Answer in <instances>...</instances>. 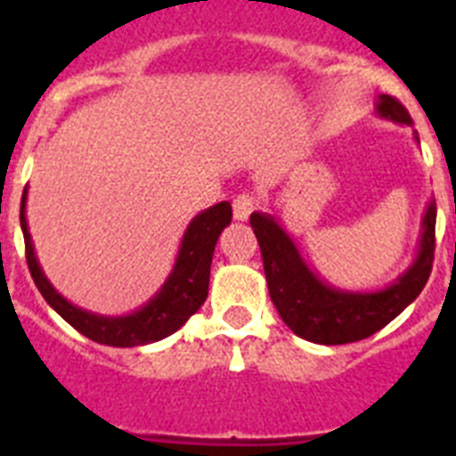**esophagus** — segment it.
<instances>
[{
    "label": "esophagus",
    "mask_w": 456,
    "mask_h": 456,
    "mask_svg": "<svg viewBox=\"0 0 456 456\" xmlns=\"http://www.w3.org/2000/svg\"><path fill=\"white\" fill-rule=\"evenodd\" d=\"M257 208V200L253 193H240L235 200H232V216L237 221H247L253 215V209Z\"/></svg>",
    "instance_id": "esophagus-1"
}]
</instances>
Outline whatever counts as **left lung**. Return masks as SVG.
I'll list each match as a JSON object with an SVG mask.
<instances>
[{"label": "left lung", "mask_w": 456, "mask_h": 456, "mask_svg": "<svg viewBox=\"0 0 456 456\" xmlns=\"http://www.w3.org/2000/svg\"><path fill=\"white\" fill-rule=\"evenodd\" d=\"M379 118L400 125H413L409 111L393 95H379ZM418 141V132H413ZM251 228L263 253L265 276L269 297L278 315L299 338L317 345H347L363 340L381 331L388 322L416 301L432 273L434 231H436V203L429 200L422 216L420 247L416 260L411 263L397 281L374 292H352L322 281L305 265L299 248L288 235L276 216L267 212H253Z\"/></svg>", "instance_id": "obj_1"}]
</instances>
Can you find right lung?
<instances>
[{
	"label": "right lung",
	"mask_w": 456,
	"mask_h": 456,
	"mask_svg": "<svg viewBox=\"0 0 456 456\" xmlns=\"http://www.w3.org/2000/svg\"><path fill=\"white\" fill-rule=\"evenodd\" d=\"M27 189L20 203V225H22L24 248H27V265L36 288L40 289L43 299L88 340L109 345V347H139L151 342L168 338L175 333L189 317L205 304L209 285V265L215 256V247L225 225L232 221V208L228 200L203 209L200 215L189 221L180 241L178 257L164 285L155 292L151 301L136 308L134 313L118 317H107L84 310L70 304L54 285L47 281L45 272L40 269L38 257L34 251V241L27 224Z\"/></svg>",
	"instance_id": "add662e5"
}]
</instances>
